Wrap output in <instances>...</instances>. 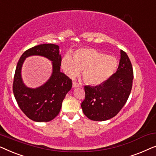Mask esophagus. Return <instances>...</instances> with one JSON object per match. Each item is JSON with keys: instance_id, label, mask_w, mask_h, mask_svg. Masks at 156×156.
<instances>
[{"instance_id": "obj_1", "label": "esophagus", "mask_w": 156, "mask_h": 156, "mask_svg": "<svg viewBox=\"0 0 156 156\" xmlns=\"http://www.w3.org/2000/svg\"><path fill=\"white\" fill-rule=\"evenodd\" d=\"M80 87V85H79V84H77V83L75 82H72V87H73V88H76V87Z\"/></svg>"}]
</instances>
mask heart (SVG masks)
I'll return each mask as SVG.
<instances>
[{"label":"heart","mask_w":156,"mask_h":156,"mask_svg":"<svg viewBox=\"0 0 156 156\" xmlns=\"http://www.w3.org/2000/svg\"><path fill=\"white\" fill-rule=\"evenodd\" d=\"M116 57L106 55L93 48H80L73 55L66 54L62 59V67L68 76L74 78L82 70L84 82L99 85L106 82L116 71Z\"/></svg>","instance_id":"heart-1"}]
</instances>
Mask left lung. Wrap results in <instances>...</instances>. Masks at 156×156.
<instances>
[{
  "label": "left lung",
  "instance_id": "obj_1",
  "mask_svg": "<svg viewBox=\"0 0 156 156\" xmlns=\"http://www.w3.org/2000/svg\"><path fill=\"white\" fill-rule=\"evenodd\" d=\"M133 80L131 61L126 53L121 50L116 73L98 86H84L85 99L81 106L85 116L91 120L99 121L114 117L129 99Z\"/></svg>",
  "mask_w": 156,
  "mask_h": 156
}]
</instances>
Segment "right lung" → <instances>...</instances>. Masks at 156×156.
<instances>
[{
	"label": "right lung",
	"mask_w": 156,
	"mask_h": 156,
	"mask_svg": "<svg viewBox=\"0 0 156 156\" xmlns=\"http://www.w3.org/2000/svg\"><path fill=\"white\" fill-rule=\"evenodd\" d=\"M44 56L53 62V73L47 82L37 88L25 86L21 76L24 59L30 56ZM62 57L54 44H42L30 48L19 59L15 72L12 91L19 107L30 119L48 122L59 114L66 94L72 89V80L60 72Z\"/></svg>",
	"instance_id": "1"
}]
</instances>
